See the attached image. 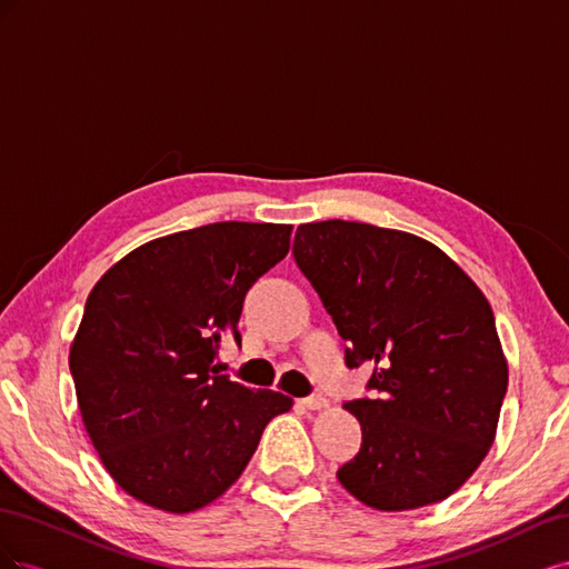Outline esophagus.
Returning <instances> with one entry per match:
<instances>
[{
  "label": "esophagus",
  "mask_w": 569,
  "mask_h": 569,
  "mask_svg": "<svg viewBox=\"0 0 569 569\" xmlns=\"http://www.w3.org/2000/svg\"><path fill=\"white\" fill-rule=\"evenodd\" d=\"M308 410H320V408H325L327 406V399L322 393H311V396H306V399L301 401Z\"/></svg>",
  "instance_id": "1"
}]
</instances>
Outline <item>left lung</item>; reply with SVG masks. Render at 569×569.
Returning <instances> with one entry per match:
<instances>
[{
	"label": "left lung",
	"instance_id": "left-lung-1",
	"mask_svg": "<svg viewBox=\"0 0 569 569\" xmlns=\"http://www.w3.org/2000/svg\"><path fill=\"white\" fill-rule=\"evenodd\" d=\"M295 261L347 347L372 366V399L343 403L363 429L341 487L377 510L443 501L485 460L508 389L493 311L439 247L368 222L299 226Z\"/></svg>",
	"mask_w": 569,
	"mask_h": 569
}]
</instances>
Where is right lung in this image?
Returning a JSON list of instances; mask_svg holds the SVG:
<instances>
[{
	"label": "right lung",
	"instance_id": "1",
	"mask_svg": "<svg viewBox=\"0 0 569 569\" xmlns=\"http://www.w3.org/2000/svg\"><path fill=\"white\" fill-rule=\"evenodd\" d=\"M291 226L211 222L159 237L104 272L68 366L84 429L116 485L166 512L226 493L266 425L291 408L218 375L251 284L289 251Z\"/></svg>",
	"mask_w": 569,
	"mask_h": 569
}]
</instances>
